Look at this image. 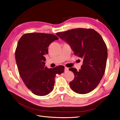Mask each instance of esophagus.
Here are the masks:
<instances>
[{"label":"esophagus","mask_w":120,"mask_h":120,"mask_svg":"<svg viewBox=\"0 0 120 120\" xmlns=\"http://www.w3.org/2000/svg\"><path fill=\"white\" fill-rule=\"evenodd\" d=\"M69 71V68H67V67H65V72H67Z\"/></svg>","instance_id":"obj_1"}]
</instances>
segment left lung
<instances>
[{"label": "left lung", "mask_w": 120, "mask_h": 120, "mask_svg": "<svg viewBox=\"0 0 120 120\" xmlns=\"http://www.w3.org/2000/svg\"><path fill=\"white\" fill-rule=\"evenodd\" d=\"M56 35L69 44L75 55L83 59L79 71L69 69L75 76L70 87L79 94L91 92L98 85L106 69L108 53L102 38L92 29H74Z\"/></svg>", "instance_id": "left-lung-1"}]
</instances>
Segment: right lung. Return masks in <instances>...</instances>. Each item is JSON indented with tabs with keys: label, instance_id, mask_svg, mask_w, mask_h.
I'll return each instance as SVG.
<instances>
[{
	"label": "right lung",
	"instance_id": "1",
	"mask_svg": "<svg viewBox=\"0 0 120 120\" xmlns=\"http://www.w3.org/2000/svg\"><path fill=\"white\" fill-rule=\"evenodd\" d=\"M57 39L54 34L34 33L23 35L18 42L15 58L20 76L35 95L45 96L50 93L56 74L64 72L63 66L49 69L45 65L47 47Z\"/></svg>",
	"mask_w": 120,
	"mask_h": 120
}]
</instances>
